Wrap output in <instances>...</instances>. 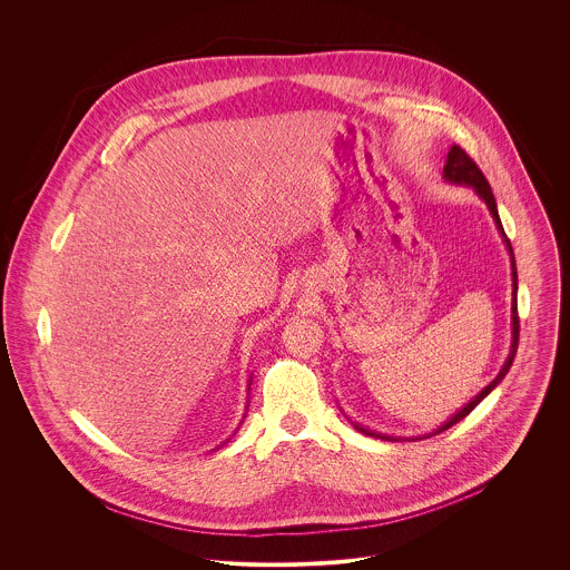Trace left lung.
<instances>
[{
	"mask_svg": "<svg viewBox=\"0 0 570 570\" xmlns=\"http://www.w3.org/2000/svg\"><path fill=\"white\" fill-rule=\"evenodd\" d=\"M443 175H445V179H450V181H456V184H468V186H474V190L485 199V204H488L489 210H491V215H493V219H495V226H498V230H500V235L504 237V242L509 245V252H511V244H509V239H507V235H504V230H502V224H500V217H498V208H495V199H493V193H491V186H489L488 177L483 175V170L479 168V164L474 163L472 158H470V154L465 151V149H461L459 145H454L452 149H450V154H448V163L443 166ZM513 254V252H511ZM511 269H513V307H511V312H513V344H511V353H509V357H507V362H504V366H502V371L498 373V377L489 384L485 391H481L468 406L463 407V410H459V414H454L445 425H441L434 434H439V432H443V430H448V428H452L454 423H459L461 419H465L474 407L479 406L485 397H488L489 393L502 382V377L507 375V371L511 368V362H513V357H515V351H518V335H520V318H518V301H515V292H518V272H515V261H513V256H511ZM360 432H364V434H375V432H371V430H366V428H360V425H355ZM380 436V434H377ZM384 439H389V436H384Z\"/></svg>",
	"mask_w": 570,
	"mask_h": 570,
	"instance_id": "obj_1",
	"label": "left lung"
}]
</instances>
